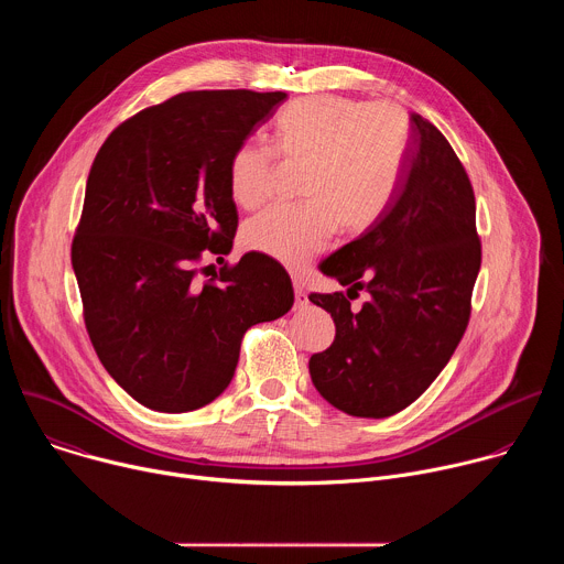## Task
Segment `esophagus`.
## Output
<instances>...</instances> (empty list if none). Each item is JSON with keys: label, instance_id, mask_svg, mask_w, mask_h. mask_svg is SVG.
Segmentation results:
<instances>
[{"label": "esophagus", "instance_id": "esophagus-1", "mask_svg": "<svg viewBox=\"0 0 564 564\" xmlns=\"http://www.w3.org/2000/svg\"><path fill=\"white\" fill-rule=\"evenodd\" d=\"M292 283H294V305H296V307L307 305V292H305V283H303V279L294 274Z\"/></svg>", "mask_w": 564, "mask_h": 564}]
</instances>
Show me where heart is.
<instances>
[{"label":"heart","instance_id":"1","mask_svg":"<svg viewBox=\"0 0 564 564\" xmlns=\"http://www.w3.org/2000/svg\"><path fill=\"white\" fill-rule=\"evenodd\" d=\"M409 122L397 107L339 96L290 102L274 120V149L307 163L301 207H272L246 223L243 246L288 268H303L326 250L335 229L361 234L388 209L404 170ZM234 203L259 209L274 189V153L240 144L227 167Z\"/></svg>","mask_w":564,"mask_h":564}]
</instances>
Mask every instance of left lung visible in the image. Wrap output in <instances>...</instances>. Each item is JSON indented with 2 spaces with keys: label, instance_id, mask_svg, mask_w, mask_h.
I'll use <instances>...</instances> for the list:
<instances>
[{
  "label": "left lung",
  "instance_id": "left-lung-1",
  "mask_svg": "<svg viewBox=\"0 0 564 564\" xmlns=\"http://www.w3.org/2000/svg\"><path fill=\"white\" fill-rule=\"evenodd\" d=\"M479 263L468 174L442 131L411 113L388 209L318 265L348 285V295L371 294L361 311L344 292L310 294L337 326L333 346L310 357L321 397L352 417L381 420L411 406L464 337Z\"/></svg>",
  "mask_w": 564,
  "mask_h": 564
}]
</instances>
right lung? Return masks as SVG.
Wrapping results in <instances>:
<instances>
[{
  "instance_id": "add662e5",
  "label": "right lung",
  "mask_w": 564,
  "mask_h": 564,
  "mask_svg": "<svg viewBox=\"0 0 564 564\" xmlns=\"http://www.w3.org/2000/svg\"><path fill=\"white\" fill-rule=\"evenodd\" d=\"M285 98L178 94L116 127L94 160L70 263L102 366L151 411L207 406L229 386L243 335L294 303L274 259L225 261L238 227L229 158ZM205 258L224 268L200 269Z\"/></svg>"
}]
</instances>
